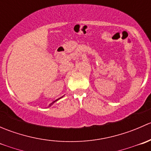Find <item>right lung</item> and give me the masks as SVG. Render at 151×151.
<instances>
[{
	"label": "right lung",
	"instance_id": "1",
	"mask_svg": "<svg viewBox=\"0 0 151 151\" xmlns=\"http://www.w3.org/2000/svg\"><path fill=\"white\" fill-rule=\"evenodd\" d=\"M58 99L55 100V101H53V102H52V103H51V104H50V106H51V105H52V104H53V103H54V102H55V101H58Z\"/></svg>",
	"mask_w": 151,
	"mask_h": 151
}]
</instances>
